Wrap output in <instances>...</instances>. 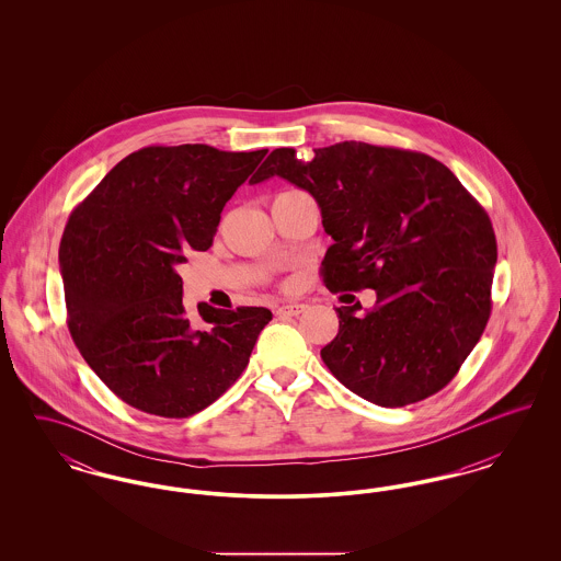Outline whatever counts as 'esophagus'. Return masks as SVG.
<instances>
[{
  "label": "esophagus",
  "mask_w": 561,
  "mask_h": 561,
  "mask_svg": "<svg viewBox=\"0 0 561 561\" xmlns=\"http://www.w3.org/2000/svg\"><path fill=\"white\" fill-rule=\"evenodd\" d=\"M307 307L302 302H286V305H279L277 307V313L279 316H300Z\"/></svg>",
  "instance_id": "obj_1"
}]
</instances>
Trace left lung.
Returning a JSON list of instances; mask_svg holds the SVG:
<instances>
[{
	"label": "left lung",
	"mask_w": 561,
	"mask_h": 561,
	"mask_svg": "<svg viewBox=\"0 0 561 561\" xmlns=\"http://www.w3.org/2000/svg\"><path fill=\"white\" fill-rule=\"evenodd\" d=\"M282 176L309 191L334 240L321 275L332 293L373 288L376 305L339 307L321 359L348 391L382 408L425 400L453 380L492 311L490 216L425 153L345 140L271 151L252 185Z\"/></svg>",
	"instance_id": "8db88e82"
}]
</instances>
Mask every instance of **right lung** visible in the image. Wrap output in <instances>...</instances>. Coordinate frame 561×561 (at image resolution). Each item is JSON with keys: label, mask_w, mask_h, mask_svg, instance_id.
Returning <instances> with one entry per match:
<instances>
[{"label": "right lung", "mask_w": 561, "mask_h": 561, "mask_svg": "<svg viewBox=\"0 0 561 561\" xmlns=\"http://www.w3.org/2000/svg\"><path fill=\"white\" fill-rule=\"evenodd\" d=\"M267 149L145 147L119 161L69 216L58 263L81 357L140 412L187 419L245 370L265 307L188 316L176 267L213 245L220 213Z\"/></svg>", "instance_id": "1"}]
</instances>
